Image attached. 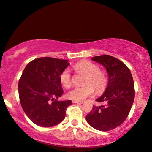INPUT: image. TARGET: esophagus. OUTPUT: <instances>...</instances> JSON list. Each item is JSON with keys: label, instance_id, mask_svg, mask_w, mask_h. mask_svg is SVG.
I'll use <instances>...</instances> for the list:
<instances>
[{"label": "esophagus", "instance_id": "34e87169", "mask_svg": "<svg viewBox=\"0 0 152 152\" xmlns=\"http://www.w3.org/2000/svg\"><path fill=\"white\" fill-rule=\"evenodd\" d=\"M73 103H84V102H79V101L73 100Z\"/></svg>", "mask_w": 152, "mask_h": 152}]
</instances>
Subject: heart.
Here are the masks:
<instances>
[{"instance_id": "heart-1", "label": "heart", "mask_w": 152, "mask_h": 152, "mask_svg": "<svg viewBox=\"0 0 152 152\" xmlns=\"http://www.w3.org/2000/svg\"><path fill=\"white\" fill-rule=\"evenodd\" d=\"M77 73L85 75L83 80V86L75 88L67 94L69 99L75 101L85 100L92 97L95 92H104L108 85V77L105 72L100 69L98 65L88 60H81L73 66ZM60 80L66 88H69L72 85V79L69 71L64 69L60 75Z\"/></svg>"}]
</instances>
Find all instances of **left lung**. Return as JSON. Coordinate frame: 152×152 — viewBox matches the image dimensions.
I'll return each mask as SVG.
<instances>
[{"label": "left lung", "instance_id": "8db88e82", "mask_svg": "<svg viewBox=\"0 0 152 152\" xmlns=\"http://www.w3.org/2000/svg\"><path fill=\"white\" fill-rule=\"evenodd\" d=\"M94 61L106 68L109 81L104 94L96 101L105 105H93L86 120L94 129L108 131L122 124L129 114L134 99L132 75L127 66L112 56H94Z\"/></svg>", "mask_w": 152, "mask_h": 152}]
</instances>
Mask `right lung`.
Listing matches in <instances>:
<instances>
[{"label":"right lung","mask_w":152,"mask_h":152,"mask_svg":"<svg viewBox=\"0 0 152 152\" xmlns=\"http://www.w3.org/2000/svg\"><path fill=\"white\" fill-rule=\"evenodd\" d=\"M69 65L67 60L42 57L30 62L23 71L18 84L20 103L37 126L53 127L64 119L72 102L55 98L63 94L60 75Z\"/></svg>","instance_id":"1"}]
</instances>
